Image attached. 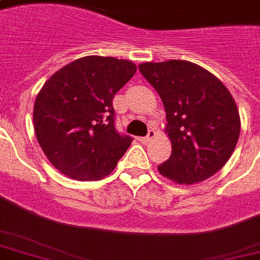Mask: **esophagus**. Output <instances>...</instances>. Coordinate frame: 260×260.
<instances>
[{
	"label": "esophagus",
	"instance_id": "34e87169",
	"mask_svg": "<svg viewBox=\"0 0 260 260\" xmlns=\"http://www.w3.org/2000/svg\"><path fill=\"white\" fill-rule=\"evenodd\" d=\"M155 136H156V131L152 129V128H151V129L148 131V134H147V136H144V138H142V142H143V143L151 142V140H152V139H154Z\"/></svg>",
	"mask_w": 260,
	"mask_h": 260
}]
</instances>
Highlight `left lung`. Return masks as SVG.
<instances>
[{"label":"left lung","mask_w":260,"mask_h":260,"mask_svg":"<svg viewBox=\"0 0 260 260\" xmlns=\"http://www.w3.org/2000/svg\"><path fill=\"white\" fill-rule=\"evenodd\" d=\"M142 75L166 109L171 155L159 173L179 185L205 181L234 152L240 117L234 98L220 79L186 60L142 63Z\"/></svg>","instance_id":"obj_1"}]
</instances>
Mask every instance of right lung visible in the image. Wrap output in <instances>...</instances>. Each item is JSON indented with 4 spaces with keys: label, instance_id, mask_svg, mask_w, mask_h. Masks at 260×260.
<instances>
[{
    "label": "right lung",
    "instance_id": "right-lung-1",
    "mask_svg": "<svg viewBox=\"0 0 260 260\" xmlns=\"http://www.w3.org/2000/svg\"><path fill=\"white\" fill-rule=\"evenodd\" d=\"M135 73L129 60L85 56L44 83L35 101V132L60 173L97 181L114 170L134 139L114 128L113 98Z\"/></svg>",
    "mask_w": 260,
    "mask_h": 260
}]
</instances>
